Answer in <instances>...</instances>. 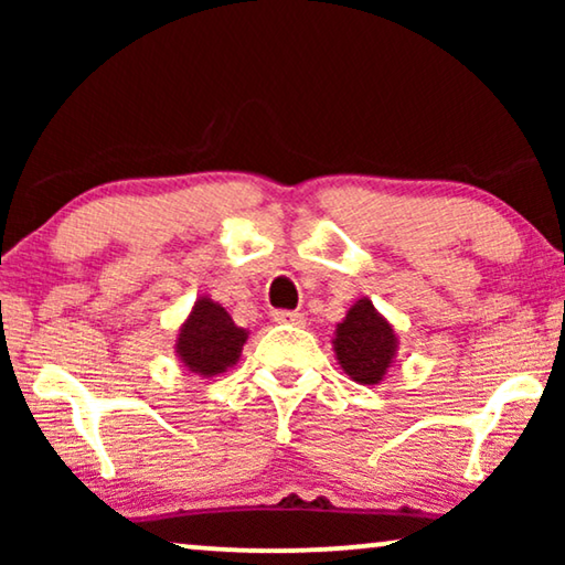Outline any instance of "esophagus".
<instances>
[{
  "label": "esophagus",
  "mask_w": 565,
  "mask_h": 565,
  "mask_svg": "<svg viewBox=\"0 0 565 565\" xmlns=\"http://www.w3.org/2000/svg\"><path fill=\"white\" fill-rule=\"evenodd\" d=\"M273 319L277 323H290V327H303V323H306V316L298 313V311H275Z\"/></svg>",
  "instance_id": "34e87169"
}]
</instances>
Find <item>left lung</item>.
Here are the masks:
<instances>
[{"label":"left lung","instance_id":"obj_1","mask_svg":"<svg viewBox=\"0 0 565 565\" xmlns=\"http://www.w3.org/2000/svg\"><path fill=\"white\" fill-rule=\"evenodd\" d=\"M334 354L344 375L360 385H381L398 354V334L370 298H360L337 323Z\"/></svg>","mask_w":565,"mask_h":565}]
</instances>
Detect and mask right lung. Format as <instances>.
Segmentation results:
<instances>
[{
    "label": "right lung",
    "instance_id": "right-lung-1",
    "mask_svg": "<svg viewBox=\"0 0 565 565\" xmlns=\"http://www.w3.org/2000/svg\"><path fill=\"white\" fill-rule=\"evenodd\" d=\"M246 339L249 331L236 327L226 308L213 298L200 296L177 329L174 354L188 373L215 377L236 365Z\"/></svg>",
    "mask_w": 565,
    "mask_h": 565
}]
</instances>
